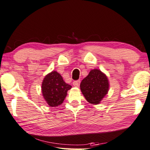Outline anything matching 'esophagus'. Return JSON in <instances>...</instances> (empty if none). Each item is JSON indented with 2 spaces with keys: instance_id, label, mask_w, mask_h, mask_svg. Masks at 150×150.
I'll return each mask as SVG.
<instances>
[{
  "instance_id": "1",
  "label": "esophagus",
  "mask_w": 150,
  "mask_h": 150,
  "mask_svg": "<svg viewBox=\"0 0 150 150\" xmlns=\"http://www.w3.org/2000/svg\"><path fill=\"white\" fill-rule=\"evenodd\" d=\"M80 83H81V81H74V82H73V85L74 87H79V85H80Z\"/></svg>"
}]
</instances>
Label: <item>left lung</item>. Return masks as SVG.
I'll return each mask as SVG.
<instances>
[{
  "instance_id": "obj_1",
  "label": "left lung",
  "mask_w": 150,
  "mask_h": 150,
  "mask_svg": "<svg viewBox=\"0 0 150 150\" xmlns=\"http://www.w3.org/2000/svg\"><path fill=\"white\" fill-rule=\"evenodd\" d=\"M80 87L87 102L98 105L108 94L110 83L105 74L100 69H94L81 81Z\"/></svg>"
}]
</instances>
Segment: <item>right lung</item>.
I'll list each match as a JSON object with an SVG mask.
<instances>
[{
	"mask_svg": "<svg viewBox=\"0 0 150 150\" xmlns=\"http://www.w3.org/2000/svg\"><path fill=\"white\" fill-rule=\"evenodd\" d=\"M70 85L63 81V77L56 71H52L45 76L41 90L43 98L50 107H57L63 103Z\"/></svg>",
	"mask_w": 150,
	"mask_h": 150,
	"instance_id": "1",
	"label": "right lung"
}]
</instances>
